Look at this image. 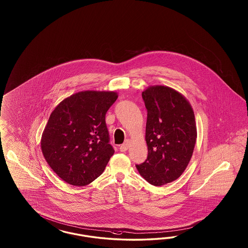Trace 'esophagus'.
<instances>
[{
    "mask_svg": "<svg viewBox=\"0 0 248 248\" xmlns=\"http://www.w3.org/2000/svg\"><path fill=\"white\" fill-rule=\"evenodd\" d=\"M130 143H131V140H130V139L125 140L124 143H123L120 146L121 152H125V151H127L129 146H130Z\"/></svg>",
    "mask_w": 248,
    "mask_h": 248,
    "instance_id": "esophagus-1",
    "label": "esophagus"
}]
</instances>
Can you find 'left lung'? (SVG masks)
Segmentation results:
<instances>
[{
  "label": "left lung",
  "mask_w": 248,
  "mask_h": 248,
  "mask_svg": "<svg viewBox=\"0 0 248 248\" xmlns=\"http://www.w3.org/2000/svg\"><path fill=\"white\" fill-rule=\"evenodd\" d=\"M142 96L148 156L136 168L149 184L161 186L179 178L191 160L197 138L195 113L187 99L169 86H148Z\"/></svg>",
  "instance_id": "8db88e82"
}]
</instances>
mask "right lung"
<instances>
[{
  "mask_svg": "<svg viewBox=\"0 0 248 248\" xmlns=\"http://www.w3.org/2000/svg\"><path fill=\"white\" fill-rule=\"evenodd\" d=\"M117 98L113 91H82L54 108L42 135L41 149L62 180L83 186L105 171L114 153L105 114Z\"/></svg>",
  "mask_w": 248,
  "mask_h": 248,
  "instance_id": "1",
  "label": "right lung"
}]
</instances>
